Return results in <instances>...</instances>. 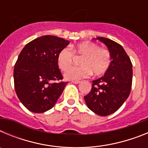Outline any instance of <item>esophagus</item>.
Wrapping results in <instances>:
<instances>
[{"label":"esophagus","mask_w":148,"mask_h":148,"mask_svg":"<svg viewBox=\"0 0 148 148\" xmlns=\"http://www.w3.org/2000/svg\"><path fill=\"white\" fill-rule=\"evenodd\" d=\"M72 83H73V84H79V83H80V81H72Z\"/></svg>","instance_id":"obj_1"}]
</instances>
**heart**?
<instances>
[{"mask_svg": "<svg viewBox=\"0 0 148 148\" xmlns=\"http://www.w3.org/2000/svg\"><path fill=\"white\" fill-rule=\"evenodd\" d=\"M83 56L80 67L68 69L72 64L74 54ZM112 62L110 51L101 48L100 46L91 41H84L76 45L63 48L58 53V65L62 71H66L64 77L67 80H78L87 78L93 73L96 76L105 74Z\"/></svg>", "mask_w": 148, "mask_h": 148, "instance_id": "heart-1", "label": "heart"}]
</instances>
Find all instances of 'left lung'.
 <instances>
[{
  "instance_id": "obj_1",
  "label": "left lung",
  "mask_w": 148,
  "mask_h": 148,
  "mask_svg": "<svg viewBox=\"0 0 148 148\" xmlns=\"http://www.w3.org/2000/svg\"><path fill=\"white\" fill-rule=\"evenodd\" d=\"M96 39L108 47L112 62L102 77L92 81L91 91L84 96V100L92 112L106 116L118 110L130 95L133 65L130 57L119 44L106 38Z\"/></svg>"
}]
</instances>
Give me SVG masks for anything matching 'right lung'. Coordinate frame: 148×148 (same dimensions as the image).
Returning <instances> with one entry per match:
<instances>
[{
    "mask_svg": "<svg viewBox=\"0 0 148 148\" xmlns=\"http://www.w3.org/2000/svg\"><path fill=\"white\" fill-rule=\"evenodd\" d=\"M70 44L53 35H44L23 48L14 68V84L18 99L31 112L41 113L56 103L67 82L63 79L58 56Z\"/></svg>",
    "mask_w": 148,
    "mask_h": 148,
    "instance_id": "add662e5",
    "label": "right lung"
}]
</instances>
